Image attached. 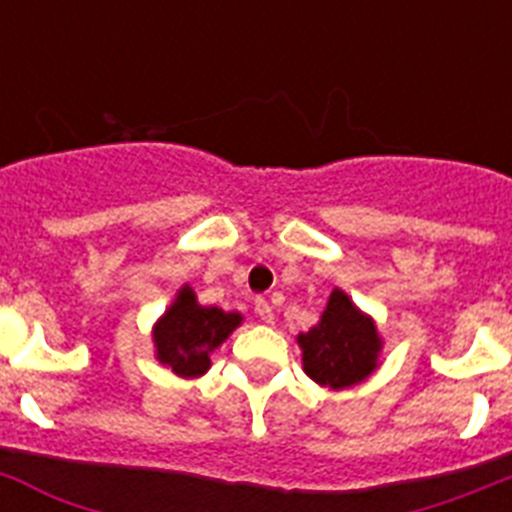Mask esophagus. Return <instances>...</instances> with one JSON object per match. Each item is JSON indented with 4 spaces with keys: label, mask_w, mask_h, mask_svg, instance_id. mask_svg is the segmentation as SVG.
<instances>
[{
    "label": "esophagus",
    "mask_w": 512,
    "mask_h": 512,
    "mask_svg": "<svg viewBox=\"0 0 512 512\" xmlns=\"http://www.w3.org/2000/svg\"><path fill=\"white\" fill-rule=\"evenodd\" d=\"M255 314H257V317H260V322H265V324H273L275 322L273 306H270L265 299H255Z\"/></svg>",
    "instance_id": "1"
}]
</instances>
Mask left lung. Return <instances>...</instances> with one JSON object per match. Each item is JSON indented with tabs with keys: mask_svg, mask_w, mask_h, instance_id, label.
<instances>
[{
	"mask_svg": "<svg viewBox=\"0 0 512 512\" xmlns=\"http://www.w3.org/2000/svg\"><path fill=\"white\" fill-rule=\"evenodd\" d=\"M296 340L306 376L330 389L361 384L379 366L381 337L376 324L340 288L330 293L322 319Z\"/></svg>",
	"mask_w": 512,
	"mask_h": 512,
	"instance_id": "left-lung-1",
	"label": "left lung"
}]
</instances>
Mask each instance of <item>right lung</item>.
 <instances>
[{
    "label": "right lung",
    "instance_id": "1",
    "mask_svg": "<svg viewBox=\"0 0 512 512\" xmlns=\"http://www.w3.org/2000/svg\"><path fill=\"white\" fill-rule=\"evenodd\" d=\"M242 324L239 311L201 306L190 286L177 291V299L154 324L157 361L170 366L182 379H198L211 368L208 355Z\"/></svg>",
    "mask_w": 512,
    "mask_h": 512
}]
</instances>
